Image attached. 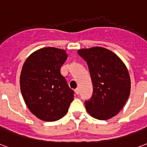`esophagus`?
Segmentation results:
<instances>
[{
  "instance_id": "obj_1",
  "label": "esophagus",
  "mask_w": 147,
  "mask_h": 147,
  "mask_svg": "<svg viewBox=\"0 0 147 147\" xmlns=\"http://www.w3.org/2000/svg\"><path fill=\"white\" fill-rule=\"evenodd\" d=\"M75 93H76V94H79V88H76V89L75 90Z\"/></svg>"
}]
</instances>
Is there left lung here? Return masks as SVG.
Wrapping results in <instances>:
<instances>
[{
    "label": "left lung",
    "mask_w": 147,
    "mask_h": 147,
    "mask_svg": "<svg viewBox=\"0 0 147 147\" xmlns=\"http://www.w3.org/2000/svg\"><path fill=\"white\" fill-rule=\"evenodd\" d=\"M78 54L87 63L93 82V95L85 101L86 111L99 120L112 118L123 107L130 94L128 69L116 54L104 47L81 49Z\"/></svg>",
    "instance_id": "obj_1"
}]
</instances>
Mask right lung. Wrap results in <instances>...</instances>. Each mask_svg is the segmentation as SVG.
<instances>
[{"mask_svg": "<svg viewBox=\"0 0 147 147\" xmlns=\"http://www.w3.org/2000/svg\"><path fill=\"white\" fill-rule=\"evenodd\" d=\"M68 57L65 51L44 47L25 61L20 76L22 94L29 111L45 121L65 115L74 98V91L61 74Z\"/></svg>", "mask_w": 147, "mask_h": 147, "instance_id": "add662e5", "label": "right lung"}]
</instances>
